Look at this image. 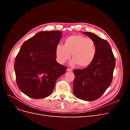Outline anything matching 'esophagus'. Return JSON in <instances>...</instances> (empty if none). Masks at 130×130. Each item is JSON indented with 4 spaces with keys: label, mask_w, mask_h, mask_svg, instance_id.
Listing matches in <instances>:
<instances>
[{
    "label": "esophagus",
    "mask_w": 130,
    "mask_h": 130,
    "mask_svg": "<svg viewBox=\"0 0 130 130\" xmlns=\"http://www.w3.org/2000/svg\"><path fill=\"white\" fill-rule=\"evenodd\" d=\"M67 71H68V72H72V69L71 68H68L67 69Z\"/></svg>",
    "instance_id": "obj_1"
}]
</instances>
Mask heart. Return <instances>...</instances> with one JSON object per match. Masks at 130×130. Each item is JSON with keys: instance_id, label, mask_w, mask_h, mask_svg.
Here are the masks:
<instances>
[{"instance_id": "1", "label": "heart", "mask_w": 130, "mask_h": 130, "mask_svg": "<svg viewBox=\"0 0 130 130\" xmlns=\"http://www.w3.org/2000/svg\"><path fill=\"white\" fill-rule=\"evenodd\" d=\"M96 48L95 43L90 38L81 35H71L64 40V44L56 47V55L58 62L63 64L71 57L70 64H78L82 68L87 67L92 63L95 57Z\"/></svg>"}]
</instances>
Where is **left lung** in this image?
Segmentation results:
<instances>
[{
  "label": "left lung",
  "mask_w": 130,
  "mask_h": 130,
  "mask_svg": "<svg viewBox=\"0 0 130 130\" xmlns=\"http://www.w3.org/2000/svg\"><path fill=\"white\" fill-rule=\"evenodd\" d=\"M95 43L96 53L93 62L82 69H74L73 93L85 101H94L100 98L111 85L116 58L108 42L96 35L84 32Z\"/></svg>",
  "instance_id": "8db88e82"
}]
</instances>
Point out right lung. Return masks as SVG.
Wrapping results in <instances>:
<instances>
[{"mask_svg":"<svg viewBox=\"0 0 130 130\" xmlns=\"http://www.w3.org/2000/svg\"><path fill=\"white\" fill-rule=\"evenodd\" d=\"M60 31H41L26 41L14 61L19 89L33 99H42L52 93L57 78L67 67L56 61V47L62 37Z\"/></svg>","mask_w":130,"mask_h":130,"instance_id":"1","label":"right lung"}]
</instances>
